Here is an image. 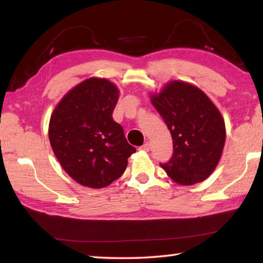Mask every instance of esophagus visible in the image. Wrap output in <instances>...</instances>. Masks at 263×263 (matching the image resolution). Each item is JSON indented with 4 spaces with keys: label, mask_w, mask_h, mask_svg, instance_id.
Returning <instances> with one entry per match:
<instances>
[{
    "label": "esophagus",
    "mask_w": 263,
    "mask_h": 263,
    "mask_svg": "<svg viewBox=\"0 0 263 263\" xmlns=\"http://www.w3.org/2000/svg\"><path fill=\"white\" fill-rule=\"evenodd\" d=\"M140 149L141 151H145V152H149V149H151V145H149V142L147 141V142H145L144 145L141 146L140 147Z\"/></svg>",
    "instance_id": "1"
}]
</instances>
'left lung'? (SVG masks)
Listing matches in <instances>:
<instances>
[{
    "instance_id": "8db88e82",
    "label": "left lung",
    "mask_w": 263,
    "mask_h": 263,
    "mask_svg": "<svg viewBox=\"0 0 263 263\" xmlns=\"http://www.w3.org/2000/svg\"><path fill=\"white\" fill-rule=\"evenodd\" d=\"M151 102L161 115L173 139L172 159L162 163L171 179L181 185L206 180L215 171L225 145L224 118L206 94L194 84L169 81Z\"/></svg>"
}]
</instances>
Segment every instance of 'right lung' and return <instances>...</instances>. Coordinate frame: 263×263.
<instances>
[{
  "instance_id": "1",
  "label": "right lung",
  "mask_w": 263,
  "mask_h": 263,
  "mask_svg": "<svg viewBox=\"0 0 263 263\" xmlns=\"http://www.w3.org/2000/svg\"><path fill=\"white\" fill-rule=\"evenodd\" d=\"M119 90L102 78H89L62 97L53 110L48 138L64 171L84 186H108L125 172L136 152L112 119Z\"/></svg>"
}]
</instances>
